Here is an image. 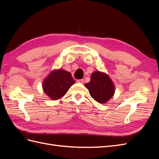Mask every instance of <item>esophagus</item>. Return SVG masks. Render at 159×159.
<instances>
[{"instance_id": "34e87169", "label": "esophagus", "mask_w": 159, "mask_h": 159, "mask_svg": "<svg viewBox=\"0 0 159 159\" xmlns=\"http://www.w3.org/2000/svg\"><path fill=\"white\" fill-rule=\"evenodd\" d=\"M77 82L80 83V84H84V80H83V79H81V80H77Z\"/></svg>"}]
</instances>
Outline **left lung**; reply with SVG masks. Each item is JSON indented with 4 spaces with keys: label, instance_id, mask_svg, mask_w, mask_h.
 <instances>
[{
    "label": "left lung",
    "instance_id": "1",
    "mask_svg": "<svg viewBox=\"0 0 159 159\" xmlns=\"http://www.w3.org/2000/svg\"><path fill=\"white\" fill-rule=\"evenodd\" d=\"M94 100L100 103H105L115 93L113 82L107 74L99 71H94L91 75L90 81L85 84Z\"/></svg>",
    "mask_w": 159,
    "mask_h": 159
}]
</instances>
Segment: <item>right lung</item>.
<instances>
[{
    "instance_id": "1",
    "label": "right lung",
    "mask_w": 159,
    "mask_h": 159,
    "mask_svg": "<svg viewBox=\"0 0 159 159\" xmlns=\"http://www.w3.org/2000/svg\"><path fill=\"white\" fill-rule=\"evenodd\" d=\"M74 84L75 80L70 72L60 69L50 72L43 81L42 88L51 99L57 100L63 97Z\"/></svg>"
}]
</instances>
